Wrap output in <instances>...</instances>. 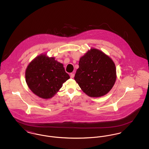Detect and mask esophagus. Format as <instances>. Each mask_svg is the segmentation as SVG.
I'll return each mask as SVG.
<instances>
[{"instance_id": "obj_1", "label": "esophagus", "mask_w": 149, "mask_h": 149, "mask_svg": "<svg viewBox=\"0 0 149 149\" xmlns=\"http://www.w3.org/2000/svg\"><path fill=\"white\" fill-rule=\"evenodd\" d=\"M74 76H75V74L74 73H71L70 74V78H74Z\"/></svg>"}]
</instances>
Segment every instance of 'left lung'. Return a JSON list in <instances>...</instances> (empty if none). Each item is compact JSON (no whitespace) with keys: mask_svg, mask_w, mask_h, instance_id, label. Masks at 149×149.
Here are the masks:
<instances>
[{"mask_svg":"<svg viewBox=\"0 0 149 149\" xmlns=\"http://www.w3.org/2000/svg\"><path fill=\"white\" fill-rule=\"evenodd\" d=\"M79 66L74 79L88 96H103L113 86L117 77L116 66L102 51L91 49L80 58Z\"/></svg>","mask_w":149,"mask_h":149,"instance_id":"8db88e82","label":"left lung"}]
</instances>
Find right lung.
Masks as SVG:
<instances>
[{"label": "right lung", "instance_id": "right-lung-1", "mask_svg": "<svg viewBox=\"0 0 149 149\" xmlns=\"http://www.w3.org/2000/svg\"><path fill=\"white\" fill-rule=\"evenodd\" d=\"M26 81L31 91L43 99L54 97L63 84L70 78L63 64L41 54L29 64L25 73Z\"/></svg>", "mask_w": 149, "mask_h": 149}]
</instances>
